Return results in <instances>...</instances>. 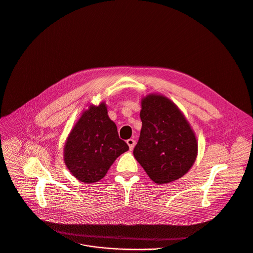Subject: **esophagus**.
<instances>
[{
	"mask_svg": "<svg viewBox=\"0 0 253 253\" xmlns=\"http://www.w3.org/2000/svg\"><path fill=\"white\" fill-rule=\"evenodd\" d=\"M126 143H127V145H128L129 149H130V150H132V149H133V147H134V145H135V140H134V139H132V138H129V139H127V140H126Z\"/></svg>",
	"mask_w": 253,
	"mask_h": 253,
	"instance_id": "34e87169",
	"label": "esophagus"
}]
</instances>
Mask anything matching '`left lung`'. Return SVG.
<instances>
[{
	"mask_svg": "<svg viewBox=\"0 0 253 253\" xmlns=\"http://www.w3.org/2000/svg\"><path fill=\"white\" fill-rule=\"evenodd\" d=\"M142 127L133 155L156 184L183 177L198 154V141L180 109L161 94L141 99Z\"/></svg>",
	"mask_w": 253,
	"mask_h": 253,
	"instance_id": "obj_1",
	"label": "left lung"
}]
</instances>
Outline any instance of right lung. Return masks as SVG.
Instances as JSON below:
<instances>
[{
  "instance_id": "add662e5",
  "label": "right lung",
  "mask_w": 253,
  "mask_h": 253,
  "mask_svg": "<svg viewBox=\"0 0 253 253\" xmlns=\"http://www.w3.org/2000/svg\"><path fill=\"white\" fill-rule=\"evenodd\" d=\"M127 150L102 102L83 111L66 139L63 158L76 179L91 184L104 178L115 160Z\"/></svg>"
}]
</instances>
